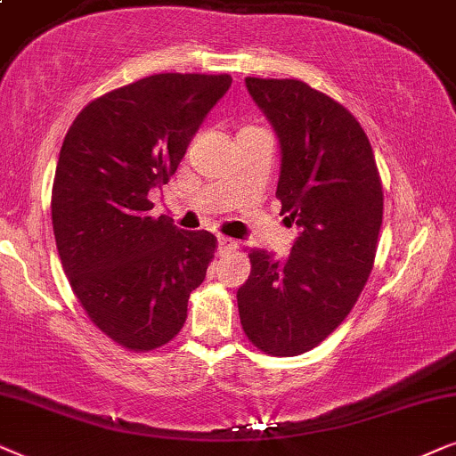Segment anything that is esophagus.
Returning a JSON list of instances; mask_svg holds the SVG:
<instances>
[{
  "mask_svg": "<svg viewBox=\"0 0 456 456\" xmlns=\"http://www.w3.org/2000/svg\"><path fill=\"white\" fill-rule=\"evenodd\" d=\"M238 241L229 240V238H218V252L227 254V252H235L238 250Z\"/></svg>",
  "mask_w": 456,
  "mask_h": 456,
  "instance_id": "obj_1",
  "label": "esophagus"
}]
</instances>
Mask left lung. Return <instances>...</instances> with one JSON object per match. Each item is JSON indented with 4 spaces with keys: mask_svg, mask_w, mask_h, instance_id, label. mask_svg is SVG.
Masks as SVG:
<instances>
[{
    "mask_svg": "<svg viewBox=\"0 0 456 456\" xmlns=\"http://www.w3.org/2000/svg\"><path fill=\"white\" fill-rule=\"evenodd\" d=\"M281 150L275 196L300 233L285 258L252 248L238 289L248 339L273 356L319 346L359 300L373 269L384 191L371 143L352 114L296 78L248 77Z\"/></svg>",
    "mask_w": 456,
    "mask_h": 456,
    "instance_id": "left-lung-1",
    "label": "left lung"
}]
</instances>
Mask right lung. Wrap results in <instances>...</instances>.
<instances>
[{
    "instance_id": "1",
    "label": "right lung",
    "mask_w": 456,
    "mask_h": 456,
    "mask_svg": "<svg viewBox=\"0 0 456 456\" xmlns=\"http://www.w3.org/2000/svg\"><path fill=\"white\" fill-rule=\"evenodd\" d=\"M229 87V75L139 78L85 106L64 137L52 190L60 260L89 319L129 350L177 336L215 256L212 233L148 216V193Z\"/></svg>"
}]
</instances>
